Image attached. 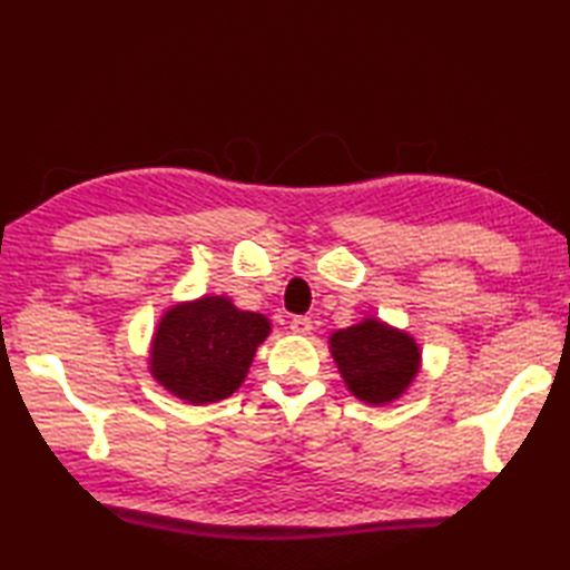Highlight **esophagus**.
I'll return each instance as SVG.
<instances>
[{
	"instance_id": "esophagus-1",
	"label": "esophagus",
	"mask_w": 570,
	"mask_h": 570,
	"mask_svg": "<svg viewBox=\"0 0 570 570\" xmlns=\"http://www.w3.org/2000/svg\"><path fill=\"white\" fill-rule=\"evenodd\" d=\"M288 328L298 335H308L313 331V321L308 316H294L292 323H288Z\"/></svg>"
}]
</instances>
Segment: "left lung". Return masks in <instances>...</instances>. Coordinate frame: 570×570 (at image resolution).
<instances>
[{"label":"left lung","mask_w":570,"mask_h":570,"mask_svg":"<svg viewBox=\"0 0 570 570\" xmlns=\"http://www.w3.org/2000/svg\"><path fill=\"white\" fill-rule=\"evenodd\" d=\"M331 347L350 392L370 404H386L402 394L421 360L416 343L406 333L377 321L337 331Z\"/></svg>","instance_id":"8db88e82"}]
</instances>
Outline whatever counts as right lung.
<instances>
[{
  "label": "right lung",
  "instance_id": "obj_1",
  "mask_svg": "<svg viewBox=\"0 0 570 570\" xmlns=\"http://www.w3.org/2000/svg\"><path fill=\"white\" fill-rule=\"evenodd\" d=\"M266 335L269 321L259 313L239 311L223 296H205L166 313L154 337L151 372L190 404L217 402L247 377Z\"/></svg>",
  "mask_w": 570,
  "mask_h": 570
}]
</instances>
